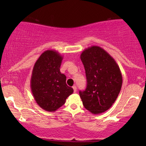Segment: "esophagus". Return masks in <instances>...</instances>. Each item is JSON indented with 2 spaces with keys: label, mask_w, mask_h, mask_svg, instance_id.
I'll return each mask as SVG.
<instances>
[{
  "label": "esophagus",
  "mask_w": 146,
  "mask_h": 146,
  "mask_svg": "<svg viewBox=\"0 0 146 146\" xmlns=\"http://www.w3.org/2000/svg\"><path fill=\"white\" fill-rule=\"evenodd\" d=\"M73 90H74V93H76V92H77V87L75 86H73Z\"/></svg>",
  "instance_id": "1"
}]
</instances>
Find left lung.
Segmentation results:
<instances>
[{"mask_svg": "<svg viewBox=\"0 0 146 146\" xmlns=\"http://www.w3.org/2000/svg\"><path fill=\"white\" fill-rule=\"evenodd\" d=\"M86 72V90L80 91L84 108L97 115L115 103L121 90L122 75L116 61L98 46L84 49L80 55Z\"/></svg>", "mask_w": 146, "mask_h": 146, "instance_id": "1", "label": "left lung"}]
</instances>
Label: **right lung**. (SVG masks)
Returning <instances> with one entry per match:
<instances>
[{"instance_id":"right-lung-1","label":"right lung","mask_w":146,"mask_h":146,"mask_svg":"<svg viewBox=\"0 0 146 146\" xmlns=\"http://www.w3.org/2000/svg\"><path fill=\"white\" fill-rule=\"evenodd\" d=\"M63 56L55 50H46L33 66L30 81L31 93L43 110L54 112L66 102L73 89L66 84V77L60 68Z\"/></svg>"}]
</instances>
